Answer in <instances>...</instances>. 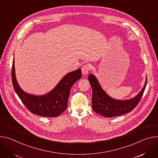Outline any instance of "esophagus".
<instances>
[{"instance_id": "34e87169", "label": "esophagus", "mask_w": 158, "mask_h": 158, "mask_svg": "<svg viewBox=\"0 0 158 158\" xmlns=\"http://www.w3.org/2000/svg\"><path fill=\"white\" fill-rule=\"evenodd\" d=\"M90 70V67L89 64H85L81 68V72L83 75H87Z\"/></svg>"}]
</instances>
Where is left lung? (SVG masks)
<instances>
[{
    "label": "left lung",
    "mask_w": 158,
    "mask_h": 158,
    "mask_svg": "<svg viewBox=\"0 0 158 158\" xmlns=\"http://www.w3.org/2000/svg\"><path fill=\"white\" fill-rule=\"evenodd\" d=\"M89 80L93 91L92 107L94 111L109 118L131 112L141 100L147 83L146 78L143 89L134 98L127 100H116L110 97L102 89L97 78L93 74L89 75Z\"/></svg>",
    "instance_id": "left-lung-1"
}]
</instances>
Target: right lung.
<instances>
[{
  "label": "right lung",
  "instance_id": "right-lung-1",
  "mask_svg": "<svg viewBox=\"0 0 158 158\" xmlns=\"http://www.w3.org/2000/svg\"><path fill=\"white\" fill-rule=\"evenodd\" d=\"M81 77V69L67 73L51 91L43 95H34L25 92L15 77L14 58L12 67V81L15 92L26 108L32 114L42 117L59 116L67 108L70 89Z\"/></svg>",
  "mask_w": 158,
  "mask_h": 158
}]
</instances>
